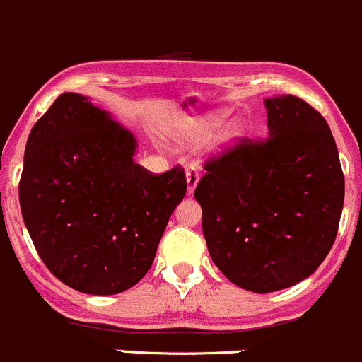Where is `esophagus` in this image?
<instances>
[{
	"label": "esophagus",
	"mask_w": 362,
	"mask_h": 362,
	"mask_svg": "<svg viewBox=\"0 0 362 362\" xmlns=\"http://www.w3.org/2000/svg\"><path fill=\"white\" fill-rule=\"evenodd\" d=\"M200 180V173L195 165H189L186 169V182H188V193H193V189L197 188V182Z\"/></svg>",
	"instance_id": "1"
}]
</instances>
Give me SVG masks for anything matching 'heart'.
<instances>
[{"instance_id": "heart-1", "label": "heart", "mask_w": 362, "mask_h": 362, "mask_svg": "<svg viewBox=\"0 0 362 362\" xmlns=\"http://www.w3.org/2000/svg\"><path fill=\"white\" fill-rule=\"evenodd\" d=\"M223 122H225V113H211L206 115V117L197 118V120L188 122V124L185 125V130H182L181 139L188 144L202 143V141H206L207 137H211L212 134L218 130V127H221ZM235 136V130L226 132L225 136H223V143H226V141H230Z\"/></svg>"}]
</instances>
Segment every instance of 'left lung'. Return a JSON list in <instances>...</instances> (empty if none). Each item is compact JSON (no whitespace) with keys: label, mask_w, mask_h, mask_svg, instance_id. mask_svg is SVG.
<instances>
[{"label":"left lung","mask_w":362,"mask_h":362,"mask_svg":"<svg viewBox=\"0 0 362 362\" xmlns=\"http://www.w3.org/2000/svg\"><path fill=\"white\" fill-rule=\"evenodd\" d=\"M268 132L206 160L195 188L216 267L238 288H291L324 262L340 225L345 180L317 110L296 95L264 100Z\"/></svg>","instance_id":"1"}]
</instances>
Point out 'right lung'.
<instances>
[{
    "label": "right lung",
    "instance_id": "right-lung-1",
    "mask_svg": "<svg viewBox=\"0 0 362 362\" xmlns=\"http://www.w3.org/2000/svg\"><path fill=\"white\" fill-rule=\"evenodd\" d=\"M134 151L129 130L73 92L59 95L28 137L22 218L48 270L80 293L137 284L186 193L181 165L150 173Z\"/></svg>",
    "mask_w": 362,
    "mask_h": 362
}]
</instances>
